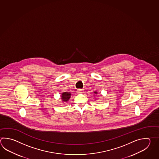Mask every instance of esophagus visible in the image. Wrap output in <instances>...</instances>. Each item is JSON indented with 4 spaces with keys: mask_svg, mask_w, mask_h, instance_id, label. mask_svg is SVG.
Returning a JSON list of instances; mask_svg holds the SVG:
<instances>
[{
    "mask_svg": "<svg viewBox=\"0 0 159 159\" xmlns=\"http://www.w3.org/2000/svg\"><path fill=\"white\" fill-rule=\"evenodd\" d=\"M83 91L84 90L83 89H78L77 92H78V93H81L82 92H83Z\"/></svg>",
    "mask_w": 159,
    "mask_h": 159,
    "instance_id": "34e87169",
    "label": "esophagus"
}]
</instances>
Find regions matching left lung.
Segmentation results:
<instances>
[{"mask_svg": "<svg viewBox=\"0 0 159 159\" xmlns=\"http://www.w3.org/2000/svg\"><path fill=\"white\" fill-rule=\"evenodd\" d=\"M94 93H96H96H97V92H94Z\"/></svg>", "mask_w": 159, "mask_h": 159, "instance_id": "obj_1", "label": "left lung"}]
</instances>
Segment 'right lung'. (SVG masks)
I'll use <instances>...</instances> for the list:
<instances>
[{
    "label": "right lung",
    "instance_id": "add662e5",
    "mask_svg": "<svg viewBox=\"0 0 159 159\" xmlns=\"http://www.w3.org/2000/svg\"><path fill=\"white\" fill-rule=\"evenodd\" d=\"M71 96V93L69 92H64L62 94V100L65 102H67L69 100Z\"/></svg>",
    "mask_w": 159,
    "mask_h": 159
}]
</instances>
